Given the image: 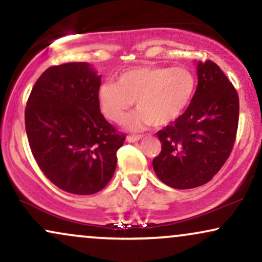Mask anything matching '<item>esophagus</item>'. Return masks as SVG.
Listing matches in <instances>:
<instances>
[{"label":"esophagus","instance_id":"34e87169","mask_svg":"<svg viewBox=\"0 0 262 262\" xmlns=\"http://www.w3.org/2000/svg\"><path fill=\"white\" fill-rule=\"evenodd\" d=\"M141 135H128L127 137V141H129V143H134V141H138L141 139Z\"/></svg>","mask_w":262,"mask_h":262}]
</instances>
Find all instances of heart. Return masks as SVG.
Masks as SVG:
<instances>
[{"instance_id": "1", "label": "heart", "mask_w": 262, "mask_h": 262, "mask_svg": "<svg viewBox=\"0 0 262 262\" xmlns=\"http://www.w3.org/2000/svg\"><path fill=\"white\" fill-rule=\"evenodd\" d=\"M196 79L186 68H137L118 76L117 83L100 87L98 101L110 121L121 123L133 107L139 110L128 119V127L141 129L176 121L193 97Z\"/></svg>"}]
</instances>
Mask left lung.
<instances>
[{
    "mask_svg": "<svg viewBox=\"0 0 262 262\" xmlns=\"http://www.w3.org/2000/svg\"><path fill=\"white\" fill-rule=\"evenodd\" d=\"M198 85L176 121L159 130L161 151L152 160L156 176L177 189L213 179L229 158L239 123V97L215 62L197 64Z\"/></svg>",
    "mask_w": 262,
    "mask_h": 262,
    "instance_id": "left-lung-1",
    "label": "left lung"
}]
</instances>
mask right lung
Masks as SVG:
<instances>
[{
	"label": "right lung",
	"mask_w": 262,
	"mask_h": 262,
	"mask_svg": "<svg viewBox=\"0 0 262 262\" xmlns=\"http://www.w3.org/2000/svg\"><path fill=\"white\" fill-rule=\"evenodd\" d=\"M100 86L101 76L87 62H66L47 69L27 101L32 154L45 177L69 193L106 187L125 140L101 113Z\"/></svg>",
	"instance_id": "1"
}]
</instances>
